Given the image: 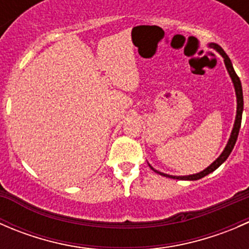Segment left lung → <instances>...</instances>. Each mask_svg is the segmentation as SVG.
Segmentation results:
<instances>
[{"mask_svg":"<svg viewBox=\"0 0 249 249\" xmlns=\"http://www.w3.org/2000/svg\"><path fill=\"white\" fill-rule=\"evenodd\" d=\"M211 48H213V49H215L217 52H219V54L222 55L223 57H224V62H225V66H227V70L228 72H229L230 77H231L232 79V83H233V87H235V91H236V97H237V114H236V119H235V125H233V129H232V132H231V136H230L229 139V142H228L227 147H225V149L223 150L222 154L219 155V158H218L217 160H215L214 162H212V164L210 165V166L207 167V169H205L203 171L196 173V175H190V176H170V175H165V173H161L159 171H155L154 169L152 167V170H154L155 172L159 173V175L161 176H165V177H169V178H176V179H183V180H196V179H200V178L205 177V176H207L208 173L213 172L214 170H217L218 167L220 166V165L223 164V162L225 161V160L228 159V157L230 155V153H231V150L233 149V145H235L236 141H237V136H238V132H240V127H241V120H242V110H243V94H242V85H241V80L240 78H238L237 74H236L235 70H233L232 67V64L231 61H230L229 56H228L227 54H225L224 50L222 49V47H219L218 44L215 43H211L210 44Z\"/></svg>","mask_w":249,"mask_h":249,"instance_id":"left-lung-1","label":"left lung"}]
</instances>
